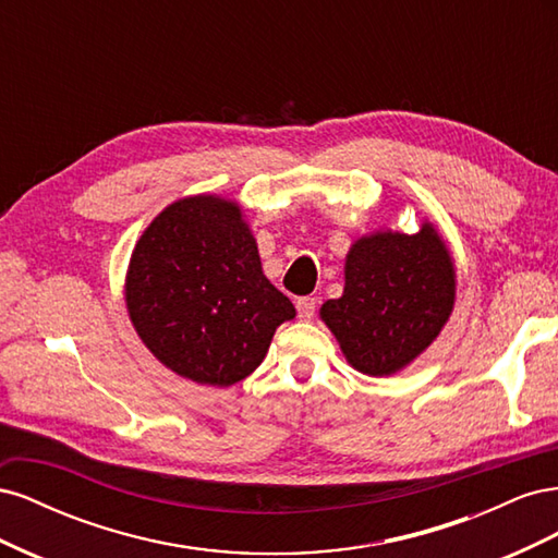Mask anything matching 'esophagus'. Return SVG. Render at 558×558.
<instances>
[{"mask_svg": "<svg viewBox=\"0 0 558 558\" xmlns=\"http://www.w3.org/2000/svg\"><path fill=\"white\" fill-rule=\"evenodd\" d=\"M295 307H298V316L302 318V320H312L314 318V314H316V298H300L298 302H295Z\"/></svg>", "mask_w": 558, "mask_h": 558, "instance_id": "obj_1", "label": "esophagus"}]
</instances>
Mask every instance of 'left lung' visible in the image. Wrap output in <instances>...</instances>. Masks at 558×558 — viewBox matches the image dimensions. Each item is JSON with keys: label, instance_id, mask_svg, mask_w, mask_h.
Segmentation results:
<instances>
[{"label": "left lung", "instance_id": "8db88e82", "mask_svg": "<svg viewBox=\"0 0 558 558\" xmlns=\"http://www.w3.org/2000/svg\"><path fill=\"white\" fill-rule=\"evenodd\" d=\"M456 272L433 223L416 234L379 230L351 244L344 293L320 307L344 359L369 377L410 365L453 310Z\"/></svg>", "mask_w": 558, "mask_h": 558}]
</instances>
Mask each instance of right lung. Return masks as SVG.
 Wrapping results in <instances>:
<instances>
[{
  "label": "right lung",
  "instance_id": "1",
  "mask_svg": "<svg viewBox=\"0 0 558 558\" xmlns=\"http://www.w3.org/2000/svg\"><path fill=\"white\" fill-rule=\"evenodd\" d=\"M125 302L148 351L179 377L232 386L256 369L293 302L263 275L238 202L183 197L132 251Z\"/></svg>",
  "mask_w": 558,
  "mask_h": 558
}]
</instances>
